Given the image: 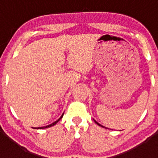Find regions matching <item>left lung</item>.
Instances as JSON below:
<instances>
[{
  "label": "left lung",
  "mask_w": 158,
  "mask_h": 158,
  "mask_svg": "<svg viewBox=\"0 0 158 158\" xmlns=\"http://www.w3.org/2000/svg\"><path fill=\"white\" fill-rule=\"evenodd\" d=\"M94 121H95V123H96L97 124V125H99V126H101V127H103L102 126V125H100V124L99 123H98V122H96V121H95V120H94ZM103 128H104V127H103Z\"/></svg>",
  "instance_id": "obj_1"
}]
</instances>
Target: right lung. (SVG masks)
Segmentation results:
<instances>
[{"instance_id": "add662e5", "label": "right lung", "mask_w": 158, "mask_h": 158, "mask_svg": "<svg viewBox=\"0 0 158 158\" xmlns=\"http://www.w3.org/2000/svg\"><path fill=\"white\" fill-rule=\"evenodd\" d=\"M63 114H64V113H63V114H62V115H61V117H60V118H59V119H58V120H57V121H56V122H53V123L50 124V125H47V126H44V127H40V128H36V129H43V128H49V127H52V126H53V125H56V123H57V122H59V121H60V119H61V118H63Z\"/></svg>"}]
</instances>
